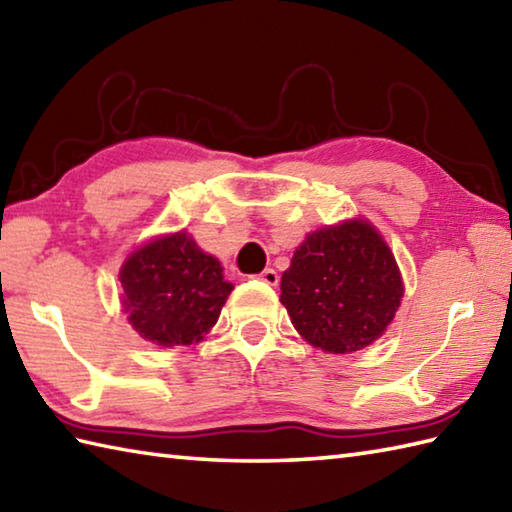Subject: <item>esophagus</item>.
I'll return each instance as SVG.
<instances>
[{"instance_id":"esophagus-1","label":"esophagus","mask_w":512,"mask_h":512,"mask_svg":"<svg viewBox=\"0 0 512 512\" xmlns=\"http://www.w3.org/2000/svg\"><path fill=\"white\" fill-rule=\"evenodd\" d=\"M257 279H262L264 284H268V286H277V282H279V275H277V270H273V268H266V270H262V273L257 275Z\"/></svg>"}]
</instances>
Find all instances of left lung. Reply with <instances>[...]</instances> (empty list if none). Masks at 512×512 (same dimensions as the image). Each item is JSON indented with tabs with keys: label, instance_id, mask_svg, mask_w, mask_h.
I'll use <instances>...</instances> for the list:
<instances>
[{
	"label": "left lung",
	"instance_id": "left-lung-1",
	"mask_svg": "<svg viewBox=\"0 0 512 512\" xmlns=\"http://www.w3.org/2000/svg\"><path fill=\"white\" fill-rule=\"evenodd\" d=\"M402 297L384 237L366 219H348L304 239L282 275L279 302L308 344L346 355L384 335Z\"/></svg>",
	"mask_w": 512,
	"mask_h": 512
}]
</instances>
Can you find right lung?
Listing matches in <instances>:
<instances>
[{
	"mask_svg": "<svg viewBox=\"0 0 512 512\" xmlns=\"http://www.w3.org/2000/svg\"><path fill=\"white\" fill-rule=\"evenodd\" d=\"M222 273L219 259L206 255L184 230L150 239L119 270L130 326L159 348L199 342L233 290Z\"/></svg>",
	"mask_w": 512,
	"mask_h": 512,
	"instance_id": "1",
	"label": "right lung"
}]
</instances>
